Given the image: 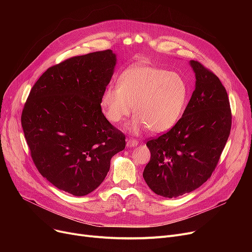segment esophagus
I'll return each instance as SVG.
<instances>
[{"label":"esophagus","instance_id":"34e87169","mask_svg":"<svg viewBox=\"0 0 252 252\" xmlns=\"http://www.w3.org/2000/svg\"><path fill=\"white\" fill-rule=\"evenodd\" d=\"M139 144V142L135 139H127L126 140V147L127 148H133V147H136L137 145Z\"/></svg>","mask_w":252,"mask_h":252}]
</instances>
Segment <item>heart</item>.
<instances>
[{"label":"heart","mask_w":252,"mask_h":252,"mask_svg":"<svg viewBox=\"0 0 252 252\" xmlns=\"http://www.w3.org/2000/svg\"><path fill=\"white\" fill-rule=\"evenodd\" d=\"M188 84L180 73L155 66L137 64L125 70L118 86L109 85L101 96L105 117L111 124L124 122L133 110L131 133L148 127L152 133H164L174 127L186 108Z\"/></svg>","instance_id":"b5f03b06"}]
</instances>
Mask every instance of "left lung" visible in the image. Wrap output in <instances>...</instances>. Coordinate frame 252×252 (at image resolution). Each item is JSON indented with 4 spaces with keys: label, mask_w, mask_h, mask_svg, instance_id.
<instances>
[{
    "label": "left lung",
    "mask_w": 252,
    "mask_h": 252,
    "mask_svg": "<svg viewBox=\"0 0 252 252\" xmlns=\"http://www.w3.org/2000/svg\"><path fill=\"white\" fill-rule=\"evenodd\" d=\"M195 90L180 121L147 142L143 178L157 195L176 198L199 188L215 170L232 126L227 91L219 77L191 60Z\"/></svg>",
    "instance_id": "8db88e82"
}]
</instances>
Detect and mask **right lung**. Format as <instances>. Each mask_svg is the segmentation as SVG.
I'll list each match as a JSON object with an SVG mask.
<instances>
[{"label":"right lung","instance_id":"1","mask_svg":"<svg viewBox=\"0 0 252 252\" xmlns=\"http://www.w3.org/2000/svg\"><path fill=\"white\" fill-rule=\"evenodd\" d=\"M116 65L111 50L90 53L48 68L32 87L21 125L32 160L56 188L74 196L97 189L126 137L101 109Z\"/></svg>","mask_w":252,"mask_h":252}]
</instances>
